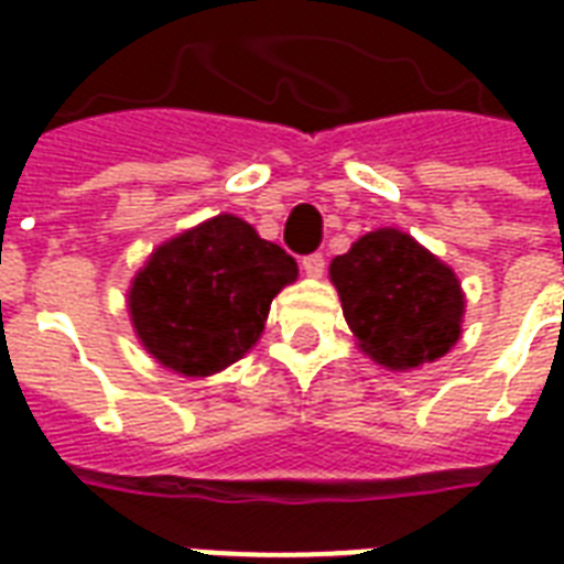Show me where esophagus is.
I'll return each mask as SVG.
<instances>
[{
    "label": "esophagus",
    "instance_id": "1",
    "mask_svg": "<svg viewBox=\"0 0 564 564\" xmlns=\"http://www.w3.org/2000/svg\"><path fill=\"white\" fill-rule=\"evenodd\" d=\"M301 269H304V274H307V278H322V272H325V257L307 254L304 260H301Z\"/></svg>",
    "mask_w": 564,
    "mask_h": 564
}]
</instances>
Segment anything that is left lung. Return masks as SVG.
I'll use <instances>...</instances> for the list:
<instances>
[{"label": "left lung", "instance_id": "obj_1", "mask_svg": "<svg viewBox=\"0 0 564 564\" xmlns=\"http://www.w3.org/2000/svg\"><path fill=\"white\" fill-rule=\"evenodd\" d=\"M357 348L389 371L442 360L463 336L465 292L445 260L398 228L362 234L330 263Z\"/></svg>", "mask_w": 564, "mask_h": 564}]
</instances>
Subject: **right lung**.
Returning <instances> with one entry per match:
<instances>
[{
    "label": "right lung",
    "instance_id": "add662e5",
    "mask_svg": "<svg viewBox=\"0 0 564 564\" xmlns=\"http://www.w3.org/2000/svg\"><path fill=\"white\" fill-rule=\"evenodd\" d=\"M299 263L246 219L219 213L154 248L128 286V316L145 354L184 377L242 360L263 334L272 299Z\"/></svg>",
    "mask_w": 564,
    "mask_h": 564
}]
</instances>
